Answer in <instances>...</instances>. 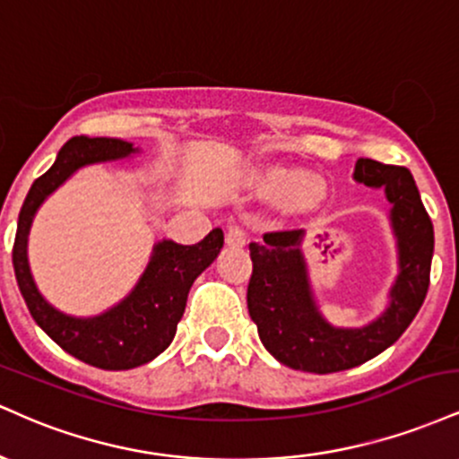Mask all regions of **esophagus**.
<instances>
[{"mask_svg":"<svg viewBox=\"0 0 459 459\" xmlns=\"http://www.w3.org/2000/svg\"><path fill=\"white\" fill-rule=\"evenodd\" d=\"M226 244L233 247L246 246V230L237 224L229 226V230H226Z\"/></svg>","mask_w":459,"mask_h":459,"instance_id":"1","label":"esophagus"}]
</instances>
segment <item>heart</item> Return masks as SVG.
I'll use <instances>...</instances> for the list:
<instances>
[{
	"label": "heart",
	"instance_id": "b5f03b06",
	"mask_svg": "<svg viewBox=\"0 0 459 459\" xmlns=\"http://www.w3.org/2000/svg\"><path fill=\"white\" fill-rule=\"evenodd\" d=\"M256 186L267 198L289 203L296 209L317 207L325 187L321 178L307 177L302 170L287 166H267L256 175Z\"/></svg>",
	"mask_w": 459,
	"mask_h": 459
}]
</instances>
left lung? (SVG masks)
I'll use <instances>...</instances> for the list:
<instances>
[{
  "label": "left lung",
  "instance_id": "8db88e82",
  "mask_svg": "<svg viewBox=\"0 0 459 459\" xmlns=\"http://www.w3.org/2000/svg\"><path fill=\"white\" fill-rule=\"evenodd\" d=\"M354 178L368 187H384L393 204L399 273L391 304L376 321L362 328H334L321 317L299 250L304 230L265 233V244H250L247 313L265 350L298 371L334 373L371 360L403 334L428 296L434 226L410 170L360 157Z\"/></svg>",
  "mask_w": 459,
  "mask_h": 459
}]
</instances>
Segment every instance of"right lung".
I'll return each instance as SVG.
<instances>
[{"mask_svg": "<svg viewBox=\"0 0 459 459\" xmlns=\"http://www.w3.org/2000/svg\"><path fill=\"white\" fill-rule=\"evenodd\" d=\"M138 151L131 142L118 138L77 135L68 140L57 152L54 166L31 183L21 207L13 246L19 291L36 324L71 356L108 371L146 365L172 343L189 289L224 246L222 229H213L194 246H181L170 239L160 241L152 247L149 265L134 291L97 317H71L40 296L28 263L30 226L40 204L79 168L123 160Z\"/></svg>", "mask_w": 459, "mask_h": 459, "instance_id": "add662e5", "label": "right lung"}]
</instances>
